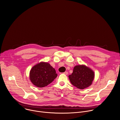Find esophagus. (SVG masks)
Masks as SVG:
<instances>
[{"label": "esophagus", "mask_w": 120, "mask_h": 120, "mask_svg": "<svg viewBox=\"0 0 120 120\" xmlns=\"http://www.w3.org/2000/svg\"><path fill=\"white\" fill-rule=\"evenodd\" d=\"M63 73H64V74H65V75H68V73L67 71H65V72H64Z\"/></svg>", "instance_id": "1"}]
</instances>
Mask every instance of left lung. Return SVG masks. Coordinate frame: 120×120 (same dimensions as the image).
<instances>
[{"label": "left lung", "instance_id": "1", "mask_svg": "<svg viewBox=\"0 0 120 120\" xmlns=\"http://www.w3.org/2000/svg\"><path fill=\"white\" fill-rule=\"evenodd\" d=\"M94 78L93 71L85 65L75 66L72 73L69 76L72 85L80 89H84L91 86Z\"/></svg>", "mask_w": 120, "mask_h": 120}]
</instances>
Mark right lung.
Returning <instances> with one entry per match:
<instances>
[{"instance_id":"obj_1","label":"right lung","mask_w":120,"mask_h":120,"mask_svg":"<svg viewBox=\"0 0 120 120\" xmlns=\"http://www.w3.org/2000/svg\"><path fill=\"white\" fill-rule=\"evenodd\" d=\"M56 70L49 64L41 62L34 66L30 71V80L37 87L47 86L57 77Z\"/></svg>"}]
</instances>
